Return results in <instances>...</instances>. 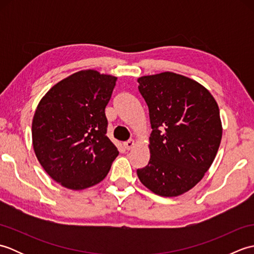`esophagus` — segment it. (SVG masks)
I'll return each instance as SVG.
<instances>
[{
  "mask_svg": "<svg viewBox=\"0 0 254 254\" xmlns=\"http://www.w3.org/2000/svg\"><path fill=\"white\" fill-rule=\"evenodd\" d=\"M123 145H124V147H126V149L130 150V149H132L134 147V145H135V142H134V139H128V141L124 142Z\"/></svg>",
  "mask_w": 254,
  "mask_h": 254,
  "instance_id": "34e87169",
  "label": "esophagus"
}]
</instances>
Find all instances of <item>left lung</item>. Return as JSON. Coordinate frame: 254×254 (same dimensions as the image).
I'll list each match as a JSON object with an SVG mask.
<instances>
[{
	"label": "left lung",
	"instance_id": "8db88e82",
	"mask_svg": "<svg viewBox=\"0 0 254 254\" xmlns=\"http://www.w3.org/2000/svg\"><path fill=\"white\" fill-rule=\"evenodd\" d=\"M150 158L138 179L160 196H178L202 180L216 157L223 127L216 100L199 83L172 72L142 76Z\"/></svg>",
	"mask_w": 254,
	"mask_h": 254
}]
</instances>
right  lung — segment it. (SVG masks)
<instances>
[{"label": "right lung", "mask_w": 254, "mask_h": 254, "mask_svg": "<svg viewBox=\"0 0 254 254\" xmlns=\"http://www.w3.org/2000/svg\"><path fill=\"white\" fill-rule=\"evenodd\" d=\"M117 77L84 69L69 75L42 97L32 119V146L42 168L71 190L106 178L118 148L108 136L105 109Z\"/></svg>", "instance_id": "right-lung-1"}]
</instances>
